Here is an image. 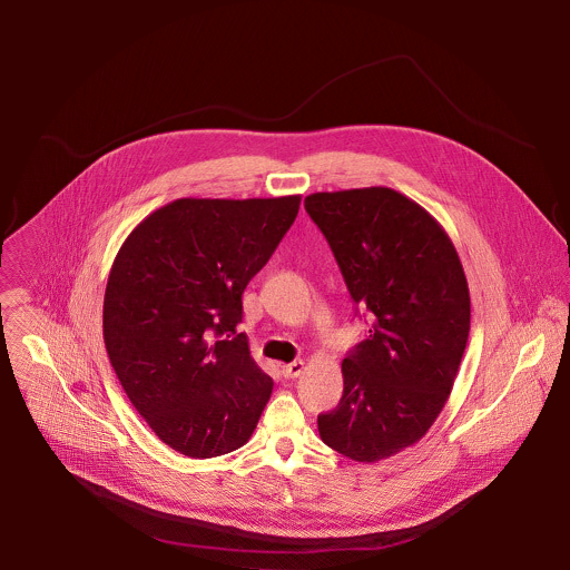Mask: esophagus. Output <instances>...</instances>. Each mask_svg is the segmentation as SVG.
I'll use <instances>...</instances> for the list:
<instances>
[{
	"label": "esophagus",
	"mask_w": 570,
	"mask_h": 570,
	"mask_svg": "<svg viewBox=\"0 0 570 570\" xmlns=\"http://www.w3.org/2000/svg\"><path fill=\"white\" fill-rule=\"evenodd\" d=\"M303 371H305V362H303V360L283 364V375H285V377H298V375H303Z\"/></svg>",
	"instance_id": "obj_1"
}]
</instances>
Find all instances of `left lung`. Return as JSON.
Instances as JSON below:
<instances>
[{
    "label": "left lung",
    "mask_w": 570,
    "mask_h": 570,
    "mask_svg": "<svg viewBox=\"0 0 570 570\" xmlns=\"http://www.w3.org/2000/svg\"><path fill=\"white\" fill-rule=\"evenodd\" d=\"M305 210L371 318L318 432L335 452L375 463L416 443L445 406L470 335L468 278L441 224L393 188L314 193Z\"/></svg>",
    "instance_id": "8db88e82"
}]
</instances>
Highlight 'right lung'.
Returning a JSON list of instances; mask_svg holds the SVG:
<instances>
[{
	"mask_svg": "<svg viewBox=\"0 0 570 570\" xmlns=\"http://www.w3.org/2000/svg\"><path fill=\"white\" fill-rule=\"evenodd\" d=\"M301 195L166 204L118 249L102 303L109 362L168 448L213 459L247 443L272 395L249 355L244 289L294 224Z\"/></svg>",
	"mask_w": 570,
	"mask_h": 570,
	"instance_id": "add662e5",
	"label": "right lung"
}]
</instances>
